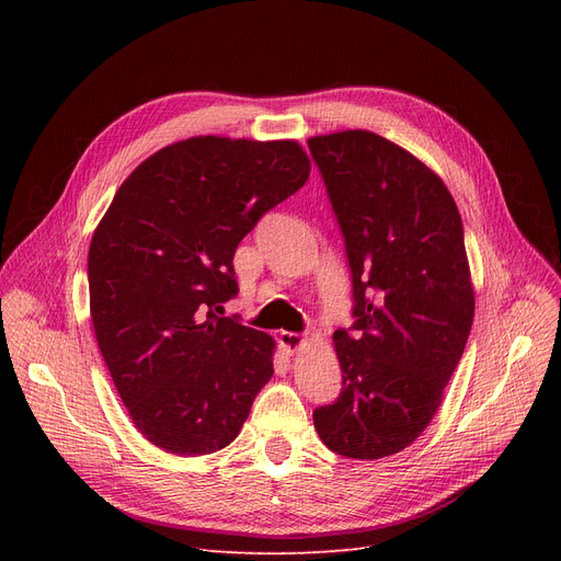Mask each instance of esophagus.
Here are the masks:
<instances>
[{
  "label": "esophagus",
  "mask_w": 561,
  "mask_h": 561,
  "mask_svg": "<svg viewBox=\"0 0 561 561\" xmlns=\"http://www.w3.org/2000/svg\"><path fill=\"white\" fill-rule=\"evenodd\" d=\"M279 343L288 352V355H296L298 350H302L307 345V339H302L296 332H279Z\"/></svg>",
  "instance_id": "obj_1"
}]
</instances>
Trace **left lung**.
<instances>
[{
    "mask_svg": "<svg viewBox=\"0 0 561 561\" xmlns=\"http://www.w3.org/2000/svg\"><path fill=\"white\" fill-rule=\"evenodd\" d=\"M352 273V334L334 332L343 389L313 411L332 453L381 459L423 434L473 325L463 227L440 176L366 129L307 140Z\"/></svg>",
    "mask_w": 561,
    "mask_h": 561,
    "instance_id": "obj_1",
    "label": "left lung"
}]
</instances>
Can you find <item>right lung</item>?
Returning a JSON list of instances; mask_svg holds the SVG:
<instances>
[{"label":"right lung","instance_id":"1","mask_svg":"<svg viewBox=\"0 0 561 561\" xmlns=\"http://www.w3.org/2000/svg\"><path fill=\"white\" fill-rule=\"evenodd\" d=\"M309 172L296 140L193 136L147 157L100 220L88 250L95 339L157 448L222 450L273 377L275 341L216 311L239 293L236 248Z\"/></svg>","mask_w":561,"mask_h":561}]
</instances>
